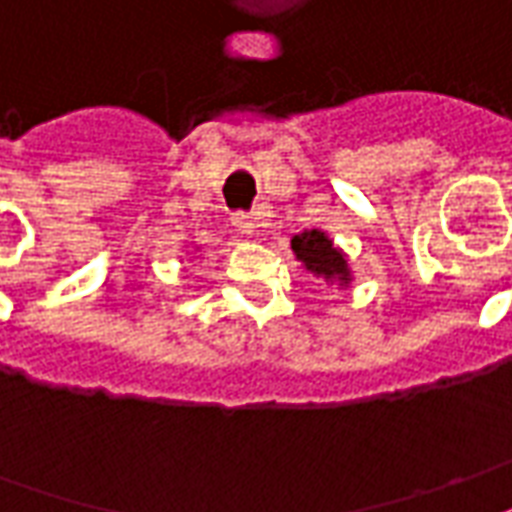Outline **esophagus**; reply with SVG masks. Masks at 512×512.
<instances>
[{"instance_id":"1","label":"esophagus","mask_w":512,"mask_h":512,"mask_svg":"<svg viewBox=\"0 0 512 512\" xmlns=\"http://www.w3.org/2000/svg\"><path fill=\"white\" fill-rule=\"evenodd\" d=\"M232 224L238 227L241 235H255L257 230V219L252 213H235V216H232Z\"/></svg>"}]
</instances>
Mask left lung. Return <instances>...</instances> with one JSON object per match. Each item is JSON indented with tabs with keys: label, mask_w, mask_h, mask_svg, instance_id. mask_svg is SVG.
<instances>
[{
	"label": "left lung",
	"mask_w": 512,
	"mask_h": 512,
	"mask_svg": "<svg viewBox=\"0 0 512 512\" xmlns=\"http://www.w3.org/2000/svg\"><path fill=\"white\" fill-rule=\"evenodd\" d=\"M291 249L296 260L310 271L313 277L324 280L327 285L349 288L352 268L346 263L341 246L332 244V238L324 230H305L291 238Z\"/></svg>",
	"instance_id": "8db88e82"
}]
</instances>
